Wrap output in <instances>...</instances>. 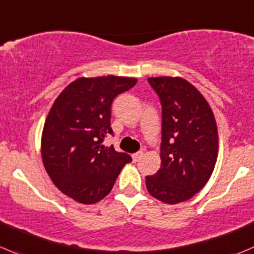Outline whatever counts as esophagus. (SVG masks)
Segmentation results:
<instances>
[{
	"label": "esophagus",
	"instance_id": "1",
	"mask_svg": "<svg viewBox=\"0 0 254 254\" xmlns=\"http://www.w3.org/2000/svg\"><path fill=\"white\" fill-rule=\"evenodd\" d=\"M142 155H144V152H142V151H137V152H135V154H132L131 157H132V160H134V161L136 162V161H139L140 159H141Z\"/></svg>",
	"mask_w": 254,
	"mask_h": 254
}]
</instances>
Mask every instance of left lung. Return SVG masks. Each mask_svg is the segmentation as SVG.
I'll return each instance as SVG.
<instances>
[{
    "label": "left lung",
    "mask_w": 254,
    "mask_h": 254,
    "mask_svg": "<svg viewBox=\"0 0 254 254\" xmlns=\"http://www.w3.org/2000/svg\"><path fill=\"white\" fill-rule=\"evenodd\" d=\"M162 108L161 167L146 176L152 197L184 202L207 184L218 154L217 125L211 107L191 83L180 77L149 78Z\"/></svg>",
    "instance_id": "8db88e82"
}]
</instances>
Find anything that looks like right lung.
I'll list each match as a JSON object with an SVG mask.
<instances>
[{
  "instance_id": "add662e5",
  "label": "right lung",
  "mask_w": 254,
  "mask_h": 254,
  "mask_svg": "<svg viewBox=\"0 0 254 254\" xmlns=\"http://www.w3.org/2000/svg\"><path fill=\"white\" fill-rule=\"evenodd\" d=\"M135 78H78L52 105L42 132L41 152L53 184L84 205L99 202L112 191L130 155L102 145L110 127L112 103L136 84Z\"/></svg>"
}]
</instances>
